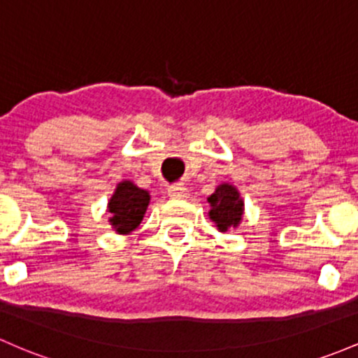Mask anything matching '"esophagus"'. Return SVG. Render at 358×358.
Here are the masks:
<instances>
[{
    "label": "esophagus",
    "instance_id": "1",
    "mask_svg": "<svg viewBox=\"0 0 358 358\" xmlns=\"http://www.w3.org/2000/svg\"><path fill=\"white\" fill-rule=\"evenodd\" d=\"M168 195H170L171 199H185L188 197V190L187 187L183 185H173L168 188Z\"/></svg>",
    "mask_w": 358,
    "mask_h": 358
}]
</instances>
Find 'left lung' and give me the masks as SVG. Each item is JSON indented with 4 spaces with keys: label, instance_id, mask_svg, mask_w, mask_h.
I'll return each instance as SVG.
<instances>
[{
    "label": "left lung",
    "instance_id": "8db88e82",
    "mask_svg": "<svg viewBox=\"0 0 358 358\" xmlns=\"http://www.w3.org/2000/svg\"><path fill=\"white\" fill-rule=\"evenodd\" d=\"M210 210L209 219L215 224L219 233H227L236 227L243 221L245 214V200L234 185L231 183H219L214 194L207 197Z\"/></svg>",
    "mask_w": 358,
    "mask_h": 358
}]
</instances>
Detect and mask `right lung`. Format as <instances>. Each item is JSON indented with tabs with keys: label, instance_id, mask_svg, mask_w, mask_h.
I'll use <instances>...</instances> for the list:
<instances>
[{
	"label": "right lung",
	"instance_id": "add662e5",
	"mask_svg": "<svg viewBox=\"0 0 358 358\" xmlns=\"http://www.w3.org/2000/svg\"><path fill=\"white\" fill-rule=\"evenodd\" d=\"M149 200L148 190L139 188L131 180L117 183L115 192L107 203L108 222L117 234H131L146 214Z\"/></svg>",
	"mask_w": 358,
	"mask_h": 358
}]
</instances>
